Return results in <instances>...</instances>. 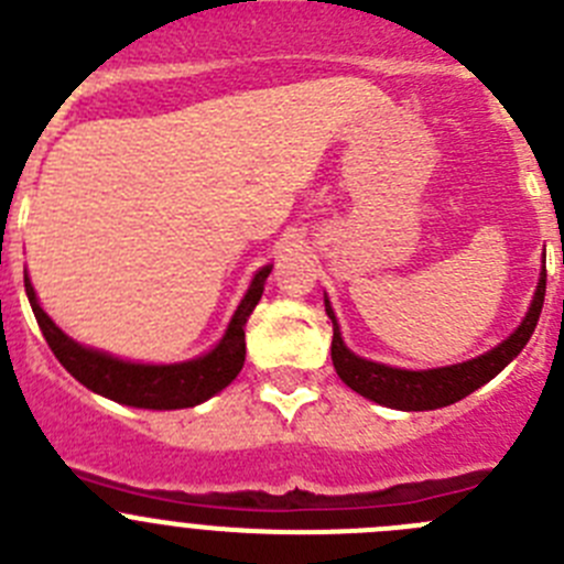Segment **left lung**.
Here are the masks:
<instances>
[{
    "label": "left lung",
    "mask_w": 564,
    "mask_h": 564,
    "mask_svg": "<svg viewBox=\"0 0 564 564\" xmlns=\"http://www.w3.org/2000/svg\"><path fill=\"white\" fill-rule=\"evenodd\" d=\"M545 300V272L540 278V286H536L534 303H531L529 314L520 323V328L509 336L507 341L489 350L487 356H478V359L465 361V365L442 367V370H429V372H412V370H394V367L376 365V361H367L354 356L345 347L339 336V325H336L334 312H330L328 300H325V312H328L330 323H334V341H330V359H334L336 372H339L341 381L354 392L365 394L370 401L381 403L389 409H401V412H429V409L451 406V403L462 401L470 392H476L478 387H484L487 381L498 376L514 356L525 347V341L531 339L536 328V319L543 312Z\"/></svg>",
    "instance_id": "8db88e82"
}]
</instances>
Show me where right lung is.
<instances>
[{
  "label": "right lung",
  "instance_id": "add662e5",
  "mask_svg": "<svg viewBox=\"0 0 564 564\" xmlns=\"http://www.w3.org/2000/svg\"><path fill=\"white\" fill-rule=\"evenodd\" d=\"M267 275H270V267H264V270L252 278L250 289H247L245 300H241V306L236 308L234 319H230L228 334L223 336V341L208 356L166 367L130 365V361L110 359V356L77 345L75 339H68L46 317L44 308L35 300L30 278H24V289H28L30 306H33V314L39 319V328L44 334L46 345L52 347L55 359L83 387H88L97 394H105V398H110L116 403H128V406L188 409L208 401L210 394H217L219 389L228 387L239 376L241 367H245V323L252 314V308L258 306L261 294H264Z\"/></svg>",
  "mask_w": 564,
  "mask_h": 564
}]
</instances>
